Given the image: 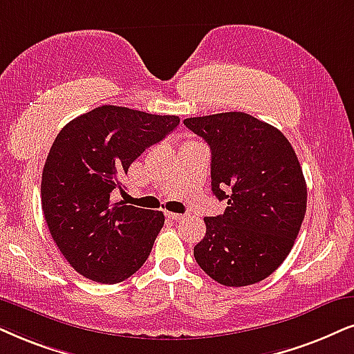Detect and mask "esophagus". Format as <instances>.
<instances>
[{
    "label": "esophagus",
    "instance_id": "34e87169",
    "mask_svg": "<svg viewBox=\"0 0 354 354\" xmlns=\"http://www.w3.org/2000/svg\"><path fill=\"white\" fill-rule=\"evenodd\" d=\"M167 216L168 218H171V221H183V218H186V216H181V214H174V212H168Z\"/></svg>",
    "mask_w": 354,
    "mask_h": 354
}]
</instances>
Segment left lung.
Listing matches in <instances>:
<instances>
[{
  "label": "left lung",
  "instance_id": "left-lung-1",
  "mask_svg": "<svg viewBox=\"0 0 354 354\" xmlns=\"http://www.w3.org/2000/svg\"><path fill=\"white\" fill-rule=\"evenodd\" d=\"M210 147V180L225 212L204 217L194 258L230 288L259 283L288 257L301 230L307 186L284 133L245 113L185 119Z\"/></svg>",
  "mask_w": 354,
  "mask_h": 354
}]
</instances>
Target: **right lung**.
<instances>
[{
    "label": "right lung",
    "mask_w": 354,
    "mask_h": 354,
    "mask_svg": "<svg viewBox=\"0 0 354 354\" xmlns=\"http://www.w3.org/2000/svg\"><path fill=\"white\" fill-rule=\"evenodd\" d=\"M180 124L120 106H101L58 132L42 171V210L53 241L70 266L88 279L115 284L147 261L165 216L113 203L122 178L145 149Z\"/></svg>",
    "instance_id": "right-lung-1"
}]
</instances>
